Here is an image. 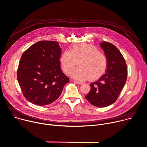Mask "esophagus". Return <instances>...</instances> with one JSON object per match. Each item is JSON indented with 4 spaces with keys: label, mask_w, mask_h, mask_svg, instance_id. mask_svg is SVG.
<instances>
[{
    "label": "esophagus",
    "mask_w": 147,
    "mask_h": 147,
    "mask_svg": "<svg viewBox=\"0 0 147 147\" xmlns=\"http://www.w3.org/2000/svg\"><path fill=\"white\" fill-rule=\"evenodd\" d=\"M73 82L77 84H82V82H78V81H76V80H73Z\"/></svg>",
    "instance_id": "obj_1"
}]
</instances>
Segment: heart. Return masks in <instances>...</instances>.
<instances>
[{
	"mask_svg": "<svg viewBox=\"0 0 147 147\" xmlns=\"http://www.w3.org/2000/svg\"><path fill=\"white\" fill-rule=\"evenodd\" d=\"M77 61L78 67L74 70L71 76L79 81L99 78L108 66L107 57L90 44L73 46L70 51H63L60 57L61 69L67 74H70Z\"/></svg>",
	"mask_w": 147,
	"mask_h": 147,
	"instance_id": "1",
	"label": "heart"
}]
</instances>
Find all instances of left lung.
I'll return each instance as SVG.
<instances>
[{"instance_id":"8db88e82","label":"left lung","mask_w":147,"mask_h":147,"mask_svg":"<svg viewBox=\"0 0 147 147\" xmlns=\"http://www.w3.org/2000/svg\"><path fill=\"white\" fill-rule=\"evenodd\" d=\"M100 46L108 59L105 73L96 82L85 96L87 100L97 107H105L115 102L127 80V67L121 52L113 44L102 42Z\"/></svg>"}]
</instances>
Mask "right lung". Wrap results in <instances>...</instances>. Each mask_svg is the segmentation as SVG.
<instances>
[{"label": "right lung", "mask_w": 147, "mask_h": 147, "mask_svg": "<svg viewBox=\"0 0 147 147\" xmlns=\"http://www.w3.org/2000/svg\"><path fill=\"white\" fill-rule=\"evenodd\" d=\"M61 53L57 42L47 40L36 43L23 53L17 78L28 101L43 106L60 97L64 86L70 82L60 68Z\"/></svg>", "instance_id": "right-lung-1"}]
</instances>
